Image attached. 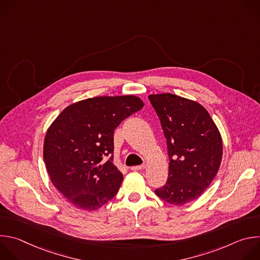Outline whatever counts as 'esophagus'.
<instances>
[{
    "instance_id": "esophagus-1",
    "label": "esophagus",
    "mask_w": 260,
    "mask_h": 260,
    "mask_svg": "<svg viewBox=\"0 0 260 260\" xmlns=\"http://www.w3.org/2000/svg\"><path fill=\"white\" fill-rule=\"evenodd\" d=\"M145 168H146V166H145V165H142V166L132 167V168H131V170H132V171H141V170H143V169H145Z\"/></svg>"
}]
</instances>
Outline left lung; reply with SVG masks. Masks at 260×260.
<instances>
[{
    "mask_svg": "<svg viewBox=\"0 0 260 260\" xmlns=\"http://www.w3.org/2000/svg\"><path fill=\"white\" fill-rule=\"evenodd\" d=\"M148 98L160 120L170 159L168 181L155 193L172 205L188 204L218 173L223 151L220 132L198 102L172 93Z\"/></svg>",
    "mask_w": 260,
    "mask_h": 260,
    "instance_id": "left-lung-1",
    "label": "left lung"
}]
</instances>
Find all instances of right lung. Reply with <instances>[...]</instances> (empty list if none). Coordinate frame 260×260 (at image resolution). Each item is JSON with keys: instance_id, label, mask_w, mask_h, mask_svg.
Returning <instances> with one entry per match:
<instances>
[{"instance_id": "right-lung-1", "label": "right lung", "mask_w": 260, "mask_h": 260, "mask_svg": "<svg viewBox=\"0 0 260 260\" xmlns=\"http://www.w3.org/2000/svg\"><path fill=\"white\" fill-rule=\"evenodd\" d=\"M143 107L136 95L95 96L68 106L51 123L44 161L54 187L73 206L93 211L115 197L123 176L113 165L114 129Z\"/></svg>"}]
</instances>
